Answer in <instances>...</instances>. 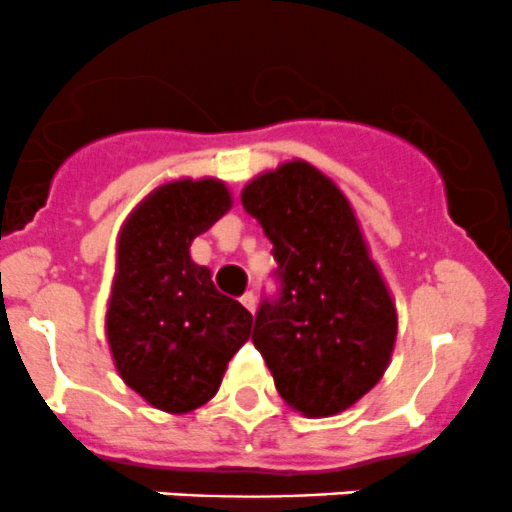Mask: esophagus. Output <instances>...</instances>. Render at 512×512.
<instances>
[{"instance_id":"esophagus-1","label":"esophagus","mask_w":512,"mask_h":512,"mask_svg":"<svg viewBox=\"0 0 512 512\" xmlns=\"http://www.w3.org/2000/svg\"><path fill=\"white\" fill-rule=\"evenodd\" d=\"M240 302H242V307L247 309V312H255V307H257V297L252 292H245L240 297Z\"/></svg>"}]
</instances>
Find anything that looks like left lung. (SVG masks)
<instances>
[{
  "label": "left lung",
  "instance_id": "obj_1",
  "mask_svg": "<svg viewBox=\"0 0 512 512\" xmlns=\"http://www.w3.org/2000/svg\"><path fill=\"white\" fill-rule=\"evenodd\" d=\"M272 242L280 294L255 314L252 344L287 406L309 418L356 404L384 376L396 307L342 190L307 160L282 163L242 190Z\"/></svg>",
  "mask_w": 512,
  "mask_h": 512
}]
</instances>
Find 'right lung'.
Returning <instances> with one entry per match:
<instances>
[{
	"instance_id": "add662e5",
	"label": "right lung",
	"mask_w": 512,
	"mask_h": 512,
	"mask_svg": "<svg viewBox=\"0 0 512 512\" xmlns=\"http://www.w3.org/2000/svg\"><path fill=\"white\" fill-rule=\"evenodd\" d=\"M223 180H173L136 205L118 232L106 337L121 379L168 414H188L220 389L250 339L252 314L215 289L190 245L230 210Z\"/></svg>"
}]
</instances>
